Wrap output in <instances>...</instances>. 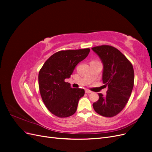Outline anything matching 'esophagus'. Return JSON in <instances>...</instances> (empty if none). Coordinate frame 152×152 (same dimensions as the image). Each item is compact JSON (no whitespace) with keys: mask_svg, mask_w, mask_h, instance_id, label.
I'll list each match as a JSON object with an SVG mask.
<instances>
[{"mask_svg":"<svg viewBox=\"0 0 152 152\" xmlns=\"http://www.w3.org/2000/svg\"><path fill=\"white\" fill-rule=\"evenodd\" d=\"M91 93V91L90 90H88V89H86V93L89 94V93Z\"/></svg>","mask_w":152,"mask_h":152,"instance_id":"1","label":"esophagus"}]
</instances>
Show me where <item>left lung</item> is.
<instances>
[{
    "label": "left lung",
    "instance_id": "left-lung-1",
    "mask_svg": "<svg viewBox=\"0 0 152 152\" xmlns=\"http://www.w3.org/2000/svg\"><path fill=\"white\" fill-rule=\"evenodd\" d=\"M103 64V82L107 87V95L99 93V99L93 103L96 113L105 117H112L126 107L134 86V73L132 65L117 48L102 45L92 48Z\"/></svg>",
    "mask_w": 152,
    "mask_h": 152
}]
</instances>
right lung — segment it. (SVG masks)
Wrapping results in <instances>:
<instances>
[{
  "mask_svg": "<svg viewBox=\"0 0 152 152\" xmlns=\"http://www.w3.org/2000/svg\"><path fill=\"white\" fill-rule=\"evenodd\" d=\"M90 49L60 50L53 54L39 73L40 93L45 107L54 115L70 117L77 110L84 95V89L72 88L65 80L70 77L75 66L84 59Z\"/></svg>",
  "mask_w": 152,
  "mask_h": 152,
  "instance_id": "right-lung-1",
  "label": "right lung"
}]
</instances>
